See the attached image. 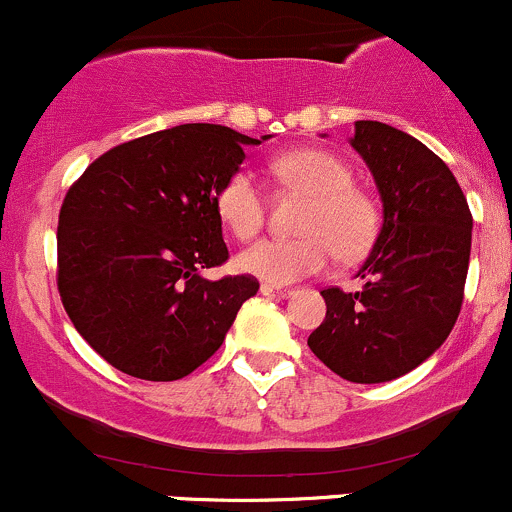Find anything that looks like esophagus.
I'll return each mask as SVG.
<instances>
[{
	"label": "esophagus",
	"instance_id": "34e87169",
	"mask_svg": "<svg viewBox=\"0 0 512 512\" xmlns=\"http://www.w3.org/2000/svg\"><path fill=\"white\" fill-rule=\"evenodd\" d=\"M261 293L268 295V298H288L293 293V288L273 286V283H261Z\"/></svg>",
	"mask_w": 512,
	"mask_h": 512
}]
</instances>
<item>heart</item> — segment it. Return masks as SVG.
Listing matches in <instances>:
<instances>
[{
	"label": "heart",
	"mask_w": 512,
	"mask_h": 512,
	"mask_svg": "<svg viewBox=\"0 0 512 512\" xmlns=\"http://www.w3.org/2000/svg\"><path fill=\"white\" fill-rule=\"evenodd\" d=\"M283 187L310 197L298 239H263L239 256L241 271L268 283H293L320 273L333 254L342 261L362 256L377 234L372 199L352 187V170L325 150L283 152L271 162ZM217 212L226 229L249 241L266 221V194L249 170L234 172L217 192Z\"/></svg>",
	"instance_id": "heart-1"
}]
</instances>
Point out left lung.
Masks as SVG:
<instances>
[{
	"label": "left lung",
	"instance_id": "1",
	"mask_svg": "<svg viewBox=\"0 0 512 512\" xmlns=\"http://www.w3.org/2000/svg\"><path fill=\"white\" fill-rule=\"evenodd\" d=\"M352 147L382 197L384 221L357 293L323 288L328 313L308 347L342 379L377 384L412 372L456 325L473 217L456 177L412 135L357 120Z\"/></svg>",
	"mask_w": 512,
	"mask_h": 512
}]
</instances>
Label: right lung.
I'll return each instance as SVG.
<instances>
[{"mask_svg":"<svg viewBox=\"0 0 512 512\" xmlns=\"http://www.w3.org/2000/svg\"><path fill=\"white\" fill-rule=\"evenodd\" d=\"M258 142L224 125H177L110 147L71 184L56 283L73 328L115 370L187 377L256 295L249 273L207 281L199 271L229 258L217 192Z\"/></svg>","mask_w":512,"mask_h":512,"instance_id":"right-lung-1","label":"right lung"}]
</instances>
